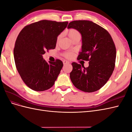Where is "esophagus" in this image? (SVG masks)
I'll use <instances>...</instances> for the list:
<instances>
[{"label": "esophagus", "mask_w": 132, "mask_h": 132, "mask_svg": "<svg viewBox=\"0 0 132 132\" xmlns=\"http://www.w3.org/2000/svg\"><path fill=\"white\" fill-rule=\"evenodd\" d=\"M63 64H64V65H65V64H69L70 63H69V62H68V61H63Z\"/></svg>", "instance_id": "1"}]
</instances>
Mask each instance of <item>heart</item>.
I'll return each instance as SVG.
<instances>
[{"label":"heart","instance_id":"heart-1","mask_svg":"<svg viewBox=\"0 0 132 132\" xmlns=\"http://www.w3.org/2000/svg\"><path fill=\"white\" fill-rule=\"evenodd\" d=\"M68 35L69 37L70 38L71 40L76 37H80V33L79 32V31L77 29H73V28H71V29L68 30ZM60 36H61L60 35L58 36L57 37V40H58L59 38H60ZM73 53L71 52H65L63 53V56L67 58H70L73 56Z\"/></svg>","mask_w":132,"mask_h":132}]
</instances>
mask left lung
Segmentation results:
<instances>
[{"instance_id": "1", "label": "left lung", "mask_w": 132, "mask_h": 132, "mask_svg": "<svg viewBox=\"0 0 132 132\" xmlns=\"http://www.w3.org/2000/svg\"><path fill=\"white\" fill-rule=\"evenodd\" d=\"M68 28L77 29L82 36V51L78 60L89 62L87 68L71 63V81L80 90L96 91L109 80L114 69L116 49L112 38L104 28L88 20L71 21Z\"/></svg>"}]
</instances>
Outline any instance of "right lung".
Wrapping results in <instances>:
<instances>
[{"instance_id":"obj_1","label":"right lung","mask_w":132,"mask_h":132,"mask_svg":"<svg viewBox=\"0 0 132 132\" xmlns=\"http://www.w3.org/2000/svg\"><path fill=\"white\" fill-rule=\"evenodd\" d=\"M68 22L43 20L23 27L16 40L14 57L23 81L32 90L43 91L54 85L63 66L57 59L47 63L42 55L56 46L58 36Z\"/></svg>"}]
</instances>
